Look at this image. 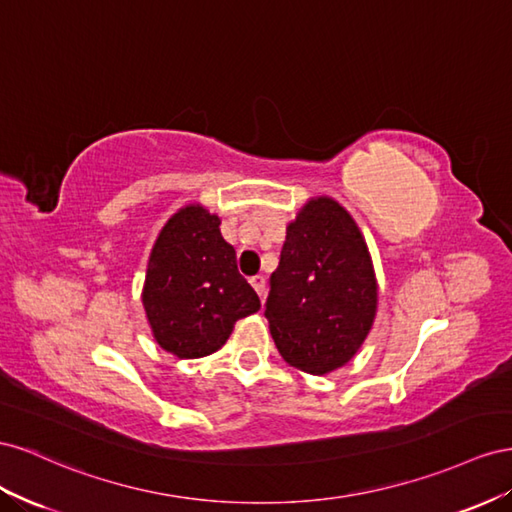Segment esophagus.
I'll return each mask as SVG.
<instances>
[{
    "instance_id": "esophagus-1",
    "label": "esophagus",
    "mask_w": 512,
    "mask_h": 512,
    "mask_svg": "<svg viewBox=\"0 0 512 512\" xmlns=\"http://www.w3.org/2000/svg\"><path fill=\"white\" fill-rule=\"evenodd\" d=\"M251 285H253V289L257 291L259 294V298L264 300L266 298V279L261 274H257V276H251Z\"/></svg>"
}]
</instances>
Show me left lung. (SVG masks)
Instances as JSON below:
<instances>
[{"label": "left lung", "instance_id": "obj_1", "mask_svg": "<svg viewBox=\"0 0 512 512\" xmlns=\"http://www.w3.org/2000/svg\"><path fill=\"white\" fill-rule=\"evenodd\" d=\"M375 309V274L354 218L328 197L311 199L289 223L270 276L266 317L276 349L304 373H330L358 352Z\"/></svg>", "mask_w": 512, "mask_h": 512}]
</instances>
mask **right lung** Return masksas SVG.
<instances>
[{
	"label": "right lung",
	"mask_w": 512,
	"mask_h": 512,
	"mask_svg": "<svg viewBox=\"0 0 512 512\" xmlns=\"http://www.w3.org/2000/svg\"><path fill=\"white\" fill-rule=\"evenodd\" d=\"M201 206L173 214L152 248L143 306L158 345L178 358L221 349L238 319L259 311V296L236 266V251Z\"/></svg>",
	"instance_id": "obj_1"
}]
</instances>
